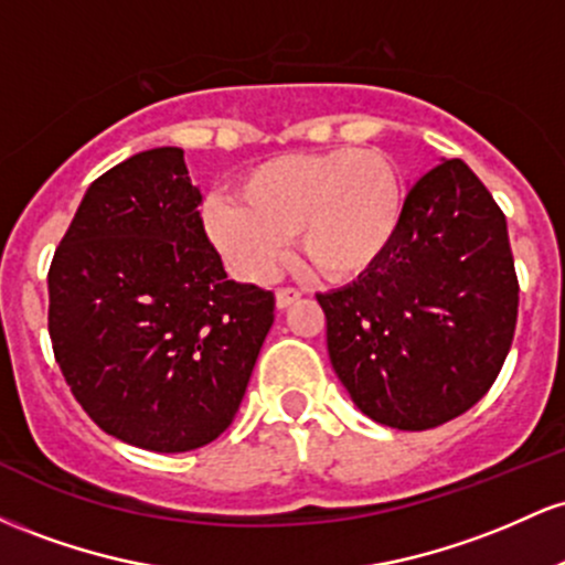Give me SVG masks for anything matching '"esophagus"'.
I'll use <instances>...</instances> for the list:
<instances>
[{
  "mask_svg": "<svg viewBox=\"0 0 565 565\" xmlns=\"http://www.w3.org/2000/svg\"><path fill=\"white\" fill-rule=\"evenodd\" d=\"M302 297V289H295V287H281L276 291V305L278 308H289L291 302H297Z\"/></svg>",
  "mask_w": 565,
  "mask_h": 565,
  "instance_id": "1",
  "label": "esophagus"
}]
</instances>
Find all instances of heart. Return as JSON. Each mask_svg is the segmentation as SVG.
Listing matches in <instances>:
<instances>
[{
	"label": "heart",
	"mask_w": 565,
	"mask_h": 565,
	"mask_svg": "<svg viewBox=\"0 0 565 565\" xmlns=\"http://www.w3.org/2000/svg\"><path fill=\"white\" fill-rule=\"evenodd\" d=\"M404 217V185L385 153L332 148L287 153L244 174L238 199L212 196L204 228L242 276L263 278L297 233L302 257L329 278L372 268Z\"/></svg>",
	"instance_id": "obj_1"
}]
</instances>
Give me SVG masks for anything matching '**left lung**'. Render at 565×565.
<instances>
[{
	"label": "left lung",
	"mask_w": 565,
	"mask_h": 565,
	"mask_svg": "<svg viewBox=\"0 0 565 565\" xmlns=\"http://www.w3.org/2000/svg\"><path fill=\"white\" fill-rule=\"evenodd\" d=\"M518 291L504 212L462 159H446L408 188L385 255L316 300L353 404L395 430H430L494 385Z\"/></svg>",
	"instance_id": "obj_1"
}]
</instances>
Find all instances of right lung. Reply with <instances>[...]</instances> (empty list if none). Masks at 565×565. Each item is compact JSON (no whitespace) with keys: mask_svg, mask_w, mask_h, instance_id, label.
Instances as JSON below:
<instances>
[{"mask_svg":"<svg viewBox=\"0 0 565 565\" xmlns=\"http://www.w3.org/2000/svg\"><path fill=\"white\" fill-rule=\"evenodd\" d=\"M180 148L129 157L84 193L47 274L63 377L108 436L191 451L228 430L274 323V291L228 278Z\"/></svg>","mask_w":565,"mask_h":565,"instance_id":"1","label":"right lung"}]
</instances>
